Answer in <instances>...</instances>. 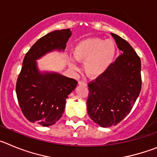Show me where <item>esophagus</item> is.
<instances>
[{"mask_svg":"<svg viewBox=\"0 0 157 157\" xmlns=\"http://www.w3.org/2000/svg\"><path fill=\"white\" fill-rule=\"evenodd\" d=\"M78 85H81V86H87V83L85 82L84 81H79L78 82Z\"/></svg>","mask_w":157,"mask_h":157,"instance_id":"esophagus-1","label":"esophagus"}]
</instances>
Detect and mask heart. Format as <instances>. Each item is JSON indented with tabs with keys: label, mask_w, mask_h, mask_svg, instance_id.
I'll return each mask as SVG.
<instances>
[{
	"label": "heart",
	"mask_w": 157,
	"mask_h": 157,
	"mask_svg": "<svg viewBox=\"0 0 157 157\" xmlns=\"http://www.w3.org/2000/svg\"><path fill=\"white\" fill-rule=\"evenodd\" d=\"M116 48L114 42L101 38H87L78 42L73 48V56L77 60L85 62L87 73L93 76L103 74L113 62ZM70 67L78 70L75 63L70 61Z\"/></svg>",
	"instance_id": "heart-1"
}]
</instances>
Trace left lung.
Returning <instances> with one entry per match:
<instances>
[{"instance_id":"1","label":"left lung","mask_w":157,"mask_h":157,"mask_svg":"<svg viewBox=\"0 0 157 157\" xmlns=\"http://www.w3.org/2000/svg\"><path fill=\"white\" fill-rule=\"evenodd\" d=\"M111 34L122 54L103 74L88 84V114L102 127L121 122L131 111L141 89L140 57L126 40Z\"/></svg>"}]
</instances>
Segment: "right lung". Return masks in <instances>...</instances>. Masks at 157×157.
Here are the masks:
<instances>
[{"instance_id":"1","label":"right lung","mask_w":157,"mask_h":157,"mask_svg":"<svg viewBox=\"0 0 157 157\" xmlns=\"http://www.w3.org/2000/svg\"><path fill=\"white\" fill-rule=\"evenodd\" d=\"M70 29L55 30L43 36L32 45L23 61L16 91L22 112L27 120L49 127L61 118L66 100L75 89L78 82L56 72L41 73L37 59L53 50H64Z\"/></svg>"}]
</instances>
